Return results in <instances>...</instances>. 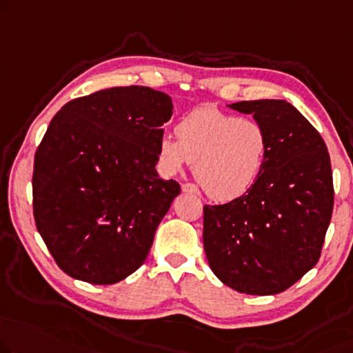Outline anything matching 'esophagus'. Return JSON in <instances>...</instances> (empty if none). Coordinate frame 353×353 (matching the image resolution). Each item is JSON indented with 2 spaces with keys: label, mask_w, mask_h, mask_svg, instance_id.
Returning a JSON list of instances; mask_svg holds the SVG:
<instances>
[{
  "label": "esophagus",
  "mask_w": 353,
  "mask_h": 353,
  "mask_svg": "<svg viewBox=\"0 0 353 353\" xmlns=\"http://www.w3.org/2000/svg\"><path fill=\"white\" fill-rule=\"evenodd\" d=\"M182 192H185V193H199L198 192V187L194 185V183H190V182L182 183Z\"/></svg>",
  "instance_id": "obj_1"
}]
</instances>
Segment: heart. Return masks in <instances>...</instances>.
<instances>
[{
	"instance_id": "b5f03b06",
	"label": "heart",
	"mask_w": 353,
	"mask_h": 353,
	"mask_svg": "<svg viewBox=\"0 0 353 353\" xmlns=\"http://www.w3.org/2000/svg\"><path fill=\"white\" fill-rule=\"evenodd\" d=\"M159 154L168 171L192 163L194 179L209 198L233 201L260 179L270 138L256 120L217 109H196L179 120L176 139L163 136Z\"/></svg>"
}]
</instances>
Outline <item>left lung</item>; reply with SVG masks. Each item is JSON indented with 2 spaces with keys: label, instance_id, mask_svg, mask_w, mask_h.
I'll return each mask as SVG.
<instances>
[{
  "label": "left lung",
  "instance_id": "8db88e82",
  "mask_svg": "<svg viewBox=\"0 0 353 353\" xmlns=\"http://www.w3.org/2000/svg\"><path fill=\"white\" fill-rule=\"evenodd\" d=\"M254 114L268 131L270 154L244 196L203 208L210 270L236 292H285L317 265L334 204L327 144L283 99L230 104Z\"/></svg>",
  "mask_w": 353,
  "mask_h": 353
}]
</instances>
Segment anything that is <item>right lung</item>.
<instances>
[{
    "label": "right lung",
    "mask_w": 353,
    "mask_h": 353,
    "mask_svg": "<svg viewBox=\"0 0 353 353\" xmlns=\"http://www.w3.org/2000/svg\"><path fill=\"white\" fill-rule=\"evenodd\" d=\"M171 115L166 93L130 85L72 99L52 119L34 154L33 214L68 276L109 285L145 261L181 193L155 170Z\"/></svg>",
    "instance_id": "1"
}]
</instances>
